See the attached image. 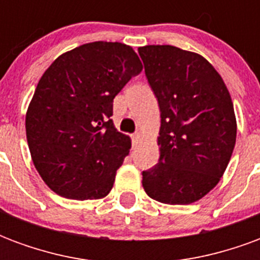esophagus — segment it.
Here are the masks:
<instances>
[{"instance_id":"34e87169","label":"esophagus","mask_w":260,"mask_h":260,"mask_svg":"<svg viewBox=\"0 0 260 260\" xmlns=\"http://www.w3.org/2000/svg\"><path fill=\"white\" fill-rule=\"evenodd\" d=\"M131 138H132V143H134V145H138V143L141 142V134H139V132L134 134Z\"/></svg>"}]
</instances>
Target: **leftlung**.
Segmentation results:
<instances>
[{"label": "left lung", "mask_w": 260, "mask_h": 260, "mask_svg": "<svg viewBox=\"0 0 260 260\" xmlns=\"http://www.w3.org/2000/svg\"><path fill=\"white\" fill-rule=\"evenodd\" d=\"M157 97L160 158L143 171L142 185L152 199L189 205L217 185L237 138L230 91L201 54L174 46L138 48Z\"/></svg>", "instance_id": "8db88e82"}]
</instances>
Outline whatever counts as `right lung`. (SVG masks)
Listing matches in <instances>:
<instances>
[{
  "instance_id": "add662e5",
  "label": "right lung",
  "mask_w": 260,
  "mask_h": 260,
  "mask_svg": "<svg viewBox=\"0 0 260 260\" xmlns=\"http://www.w3.org/2000/svg\"><path fill=\"white\" fill-rule=\"evenodd\" d=\"M142 69L131 46L93 42L61 54L43 74L26 111V138L51 191L93 201L113 189L131 149L129 136L114 126L113 100Z\"/></svg>"
}]
</instances>
